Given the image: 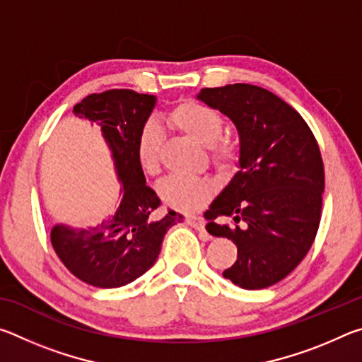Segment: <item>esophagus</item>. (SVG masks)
I'll list each match as a JSON object with an SVG mask.
<instances>
[{
  "label": "esophagus",
  "mask_w": 362,
  "mask_h": 362,
  "mask_svg": "<svg viewBox=\"0 0 362 362\" xmlns=\"http://www.w3.org/2000/svg\"><path fill=\"white\" fill-rule=\"evenodd\" d=\"M187 223L189 225V226H193L194 230H198V231H201L203 233V236L206 238V240H209V236H207V233H206V230H204V218L203 217H198V216H188L187 217Z\"/></svg>",
  "instance_id": "obj_1"
}]
</instances>
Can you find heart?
<instances>
[{
  "label": "heart",
  "mask_w": 362,
  "mask_h": 362,
  "mask_svg": "<svg viewBox=\"0 0 362 362\" xmlns=\"http://www.w3.org/2000/svg\"><path fill=\"white\" fill-rule=\"evenodd\" d=\"M169 121L189 137L204 146H211L214 156L222 164H230L236 158V146L222 137L223 118L217 110L204 103L188 100L177 105L169 113ZM163 132L156 122H146L139 134L136 156L140 169L148 175H156L161 168ZM214 189L207 177L170 175L158 185V193L168 206L179 211H194L203 206Z\"/></svg>",
  "instance_id": "obj_1"
}]
</instances>
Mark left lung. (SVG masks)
Masks as SVG:
<instances>
[{
	"instance_id": "1",
	"label": "left lung",
	"mask_w": 362,
	"mask_h": 362,
	"mask_svg": "<svg viewBox=\"0 0 362 362\" xmlns=\"http://www.w3.org/2000/svg\"><path fill=\"white\" fill-rule=\"evenodd\" d=\"M196 99L230 118L240 136L238 173L204 214L206 230L238 247L223 276L243 289H265L284 279L315 241L324 193L320 146L302 116L259 86L206 88ZM217 216L235 225L218 226Z\"/></svg>"
}]
</instances>
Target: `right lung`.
Returning <instances> with one entry per match:
<instances>
[{
	"label": "right lung",
	"mask_w": 362,
	"mask_h": 362,
	"mask_svg": "<svg viewBox=\"0 0 362 362\" xmlns=\"http://www.w3.org/2000/svg\"><path fill=\"white\" fill-rule=\"evenodd\" d=\"M155 107V95L131 89L90 94L73 107L79 119L100 127L121 183L119 206L100 223L81 228L56 223L51 230L59 259L86 284L115 289L136 281L155 265L166 231L183 222L173 209L156 218L161 199L146 187L137 163L139 134Z\"/></svg>",
	"instance_id": "right-lung-1"
}]
</instances>
